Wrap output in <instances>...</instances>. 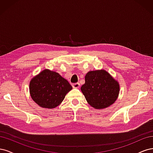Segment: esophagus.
Returning <instances> with one entry per match:
<instances>
[{
  "label": "esophagus",
  "mask_w": 153,
  "mask_h": 153,
  "mask_svg": "<svg viewBox=\"0 0 153 153\" xmlns=\"http://www.w3.org/2000/svg\"><path fill=\"white\" fill-rule=\"evenodd\" d=\"M72 86L73 88H75V89H78V88H79L80 85L79 83H74V84H72Z\"/></svg>",
  "instance_id": "1"
}]
</instances>
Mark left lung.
<instances>
[{"mask_svg":"<svg viewBox=\"0 0 153 153\" xmlns=\"http://www.w3.org/2000/svg\"><path fill=\"white\" fill-rule=\"evenodd\" d=\"M85 80V84L81 87V91L92 107L96 109L105 108L117 100L119 85L107 71H89L86 74Z\"/></svg>","mask_w":153,"mask_h":153,"instance_id":"obj_1","label":"left lung"}]
</instances>
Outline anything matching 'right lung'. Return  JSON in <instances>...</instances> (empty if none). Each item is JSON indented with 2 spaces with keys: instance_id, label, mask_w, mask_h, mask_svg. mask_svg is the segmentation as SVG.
<instances>
[{
  "instance_id": "obj_1",
  "label": "right lung",
  "mask_w": 153,
  "mask_h": 153,
  "mask_svg": "<svg viewBox=\"0 0 153 153\" xmlns=\"http://www.w3.org/2000/svg\"><path fill=\"white\" fill-rule=\"evenodd\" d=\"M72 89L69 83L59 73L45 69L30 82L29 91L32 99L41 107H56Z\"/></svg>"
}]
</instances>
